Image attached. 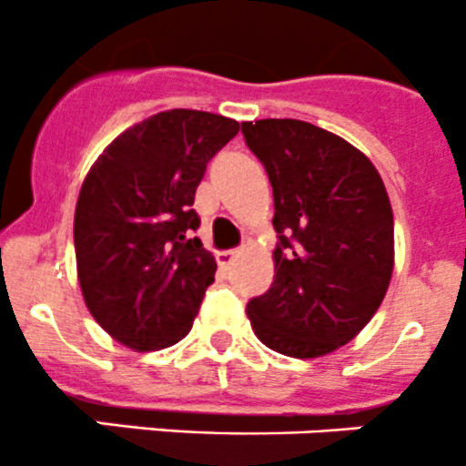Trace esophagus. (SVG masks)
I'll list each match as a JSON object with an SVG mask.
<instances>
[{
  "instance_id": "esophagus-1",
  "label": "esophagus",
  "mask_w": 466,
  "mask_h": 466,
  "mask_svg": "<svg viewBox=\"0 0 466 466\" xmlns=\"http://www.w3.org/2000/svg\"><path fill=\"white\" fill-rule=\"evenodd\" d=\"M237 257H238V250H225L216 255V261H218L220 268H229L234 261H237Z\"/></svg>"
}]
</instances>
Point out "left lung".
<instances>
[{
    "mask_svg": "<svg viewBox=\"0 0 466 466\" xmlns=\"http://www.w3.org/2000/svg\"><path fill=\"white\" fill-rule=\"evenodd\" d=\"M272 185L275 279L248 302L252 331L293 359L347 345L379 311L394 268V218L377 167L298 119L241 124Z\"/></svg>",
    "mask_w": 466,
    "mask_h": 466,
    "instance_id": "8db88e82",
    "label": "left lung"
}]
</instances>
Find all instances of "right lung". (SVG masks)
<instances>
[{
  "label": "right lung",
  "mask_w": 466,
  "mask_h": 466,
  "mask_svg": "<svg viewBox=\"0 0 466 466\" xmlns=\"http://www.w3.org/2000/svg\"><path fill=\"white\" fill-rule=\"evenodd\" d=\"M238 121L167 110L124 130L92 164L74 214L86 307L116 342L155 351L180 342L214 281L216 261L191 207L207 162Z\"/></svg>",
  "instance_id": "right-lung-1"
}]
</instances>
